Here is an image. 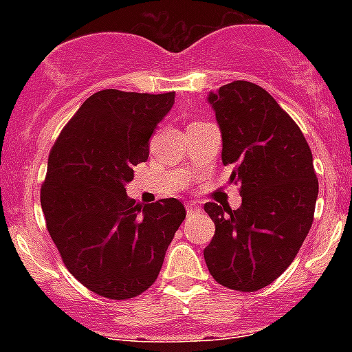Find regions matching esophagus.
<instances>
[{
  "label": "esophagus",
  "instance_id": "1",
  "mask_svg": "<svg viewBox=\"0 0 352 352\" xmlns=\"http://www.w3.org/2000/svg\"><path fill=\"white\" fill-rule=\"evenodd\" d=\"M186 208H187V214H196V212H201V206L196 204V202H189Z\"/></svg>",
  "mask_w": 352,
  "mask_h": 352
}]
</instances>
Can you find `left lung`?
<instances>
[{
  "label": "left lung",
  "instance_id": "8db88e82",
  "mask_svg": "<svg viewBox=\"0 0 352 352\" xmlns=\"http://www.w3.org/2000/svg\"><path fill=\"white\" fill-rule=\"evenodd\" d=\"M208 100L242 206L206 202L216 232L204 261L219 285L250 293L289 267L310 232L318 196L314 156L298 124L258 85L232 81Z\"/></svg>",
  "mask_w": 352,
  "mask_h": 352
}]
</instances>
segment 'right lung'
I'll list each match as a JSON object with an SVG mask.
<instances>
[{"instance_id":"obj_1","label":"right lung","mask_w":352,"mask_h":352,"mask_svg":"<svg viewBox=\"0 0 352 352\" xmlns=\"http://www.w3.org/2000/svg\"><path fill=\"white\" fill-rule=\"evenodd\" d=\"M175 94L102 90L63 127L49 153L41 204L66 269L88 289L129 300L156 281L165 252L186 218L175 197L141 204L126 194L133 166Z\"/></svg>"}]
</instances>
